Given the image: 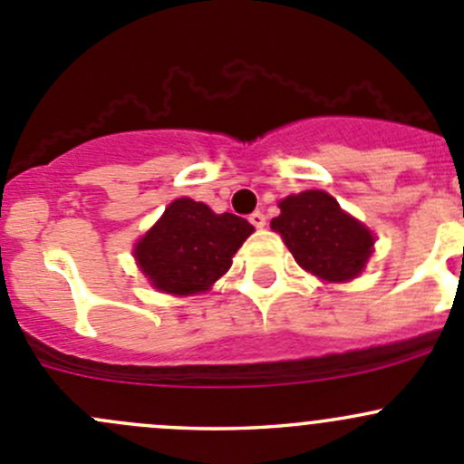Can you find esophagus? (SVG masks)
<instances>
[{
  "label": "esophagus",
  "mask_w": 464,
  "mask_h": 464,
  "mask_svg": "<svg viewBox=\"0 0 464 464\" xmlns=\"http://www.w3.org/2000/svg\"><path fill=\"white\" fill-rule=\"evenodd\" d=\"M249 222L254 224L256 228H262V227H265V224H266V218L260 213V210H256V213L249 215Z\"/></svg>",
  "instance_id": "34e87169"
}]
</instances>
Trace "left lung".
<instances>
[{
	"label": "left lung",
	"instance_id": "obj_1",
	"mask_svg": "<svg viewBox=\"0 0 464 464\" xmlns=\"http://www.w3.org/2000/svg\"><path fill=\"white\" fill-rule=\"evenodd\" d=\"M280 206L271 228L298 265L323 280H350L362 274L372 254V233L350 218L332 195L323 190H305L289 195Z\"/></svg>",
	"mask_w": 464,
	"mask_h": 464
}]
</instances>
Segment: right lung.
Wrapping results in <instances>:
<instances>
[{"label":"right lung","mask_w":464,"mask_h":464,"mask_svg":"<svg viewBox=\"0 0 464 464\" xmlns=\"http://www.w3.org/2000/svg\"><path fill=\"white\" fill-rule=\"evenodd\" d=\"M251 233L254 227L245 218L215 215L206 204L181 198L145 233L134 256L159 292L188 296L227 274L233 254Z\"/></svg>","instance_id":"obj_1"}]
</instances>
